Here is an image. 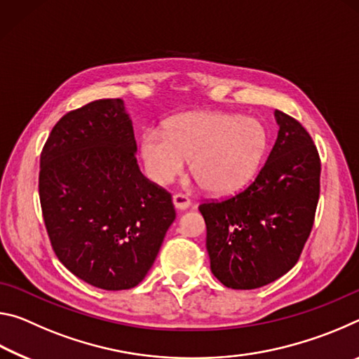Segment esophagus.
Segmentation results:
<instances>
[{"mask_svg":"<svg viewBox=\"0 0 359 359\" xmlns=\"http://www.w3.org/2000/svg\"><path fill=\"white\" fill-rule=\"evenodd\" d=\"M172 204L175 209L187 210L191 205V201L187 196H184V194H175V196L172 198Z\"/></svg>","mask_w":359,"mask_h":359,"instance_id":"esophagus-1","label":"esophagus"}]
</instances>
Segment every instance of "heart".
Wrapping results in <instances>:
<instances>
[{
    "mask_svg": "<svg viewBox=\"0 0 359 359\" xmlns=\"http://www.w3.org/2000/svg\"><path fill=\"white\" fill-rule=\"evenodd\" d=\"M267 144V130L258 118L199 111L171 118L166 131H145L141 158L145 172L160 185L171 184L191 158V172L205 190L228 194L255 177Z\"/></svg>",
    "mask_w": 359,
    "mask_h": 359,
    "instance_id": "b5f03b06",
    "label": "heart"
}]
</instances>
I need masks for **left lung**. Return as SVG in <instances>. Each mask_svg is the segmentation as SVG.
<instances>
[{"label":"left lung","instance_id":"obj_1","mask_svg":"<svg viewBox=\"0 0 359 359\" xmlns=\"http://www.w3.org/2000/svg\"><path fill=\"white\" fill-rule=\"evenodd\" d=\"M278 133L253 184L222 203L199 205L210 271L224 287L253 290L293 267L312 231L320 196L317 147L299 121L274 112Z\"/></svg>","mask_w":359,"mask_h":359}]
</instances>
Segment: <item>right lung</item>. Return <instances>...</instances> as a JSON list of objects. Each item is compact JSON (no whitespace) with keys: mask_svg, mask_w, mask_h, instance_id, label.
Segmentation results:
<instances>
[{"mask_svg":"<svg viewBox=\"0 0 359 359\" xmlns=\"http://www.w3.org/2000/svg\"><path fill=\"white\" fill-rule=\"evenodd\" d=\"M123 100L60 118L41 154L39 198L66 269L96 288L130 290L154 266L175 220L171 194L139 171Z\"/></svg>","mask_w":359,"mask_h":359,"instance_id":"1","label":"right lung"}]
</instances>
